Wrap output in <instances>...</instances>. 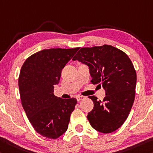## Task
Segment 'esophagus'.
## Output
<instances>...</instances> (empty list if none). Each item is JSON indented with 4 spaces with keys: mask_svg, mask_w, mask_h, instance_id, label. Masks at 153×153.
<instances>
[{
    "mask_svg": "<svg viewBox=\"0 0 153 153\" xmlns=\"http://www.w3.org/2000/svg\"><path fill=\"white\" fill-rule=\"evenodd\" d=\"M84 99H85V97L79 96V97H77V101H80L82 100H84Z\"/></svg>",
    "mask_w": 153,
    "mask_h": 153,
    "instance_id": "obj_1",
    "label": "esophagus"
}]
</instances>
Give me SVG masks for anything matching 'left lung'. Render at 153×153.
I'll return each mask as SVG.
<instances>
[{
  "mask_svg": "<svg viewBox=\"0 0 153 153\" xmlns=\"http://www.w3.org/2000/svg\"><path fill=\"white\" fill-rule=\"evenodd\" d=\"M88 67L93 84L103 88V100L88 97L94 103L87 118L94 129L103 133L114 131L121 127L131 110L135 99L136 72L124 52L111 45L82 48L73 60Z\"/></svg>",
  "mask_w": 153,
  "mask_h": 153,
  "instance_id": "left-lung-1",
  "label": "left lung"
}]
</instances>
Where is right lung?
<instances>
[{
    "instance_id": "add662e5",
    "label": "right lung",
    "mask_w": 153,
    "mask_h": 153,
    "mask_svg": "<svg viewBox=\"0 0 153 153\" xmlns=\"http://www.w3.org/2000/svg\"><path fill=\"white\" fill-rule=\"evenodd\" d=\"M79 48L43 50L28 57L18 79L23 108L35 130L42 136L56 139L66 132L76 98L54 94L61 71Z\"/></svg>"
}]
</instances>
